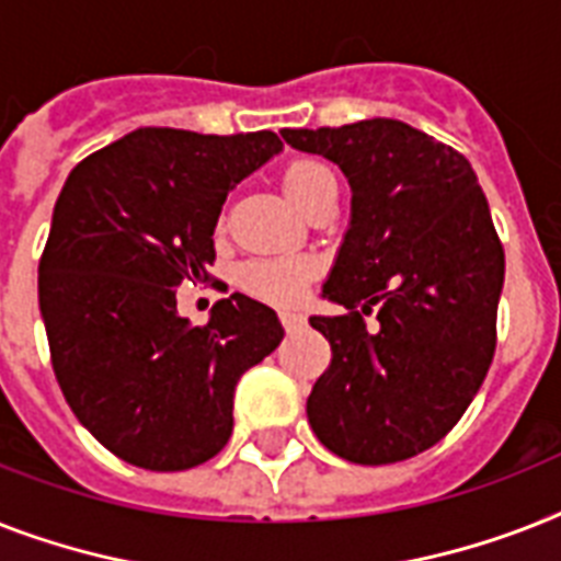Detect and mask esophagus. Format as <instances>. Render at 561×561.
<instances>
[{
  "mask_svg": "<svg viewBox=\"0 0 561 561\" xmlns=\"http://www.w3.org/2000/svg\"><path fill=\"white\" fill-rule=\"evenodd\" d=\"M279 320H282V325H285V331H302L305 328V317L296 311H282Z\"/></svg>",
  "mask_w": 561,
  "mask_h": 561,
  "instance_id": "1",
  "label": "esophagus"
}]
</instances>
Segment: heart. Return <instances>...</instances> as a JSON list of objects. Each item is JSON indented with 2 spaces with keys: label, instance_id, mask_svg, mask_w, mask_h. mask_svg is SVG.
Listing matches in <instances>:
<instances>
[{
  "label": "heart",
  "instance_id": "obj_1",
  "mask_svg": "<svg viewBox=\"0 0 561 561\" xmlns=\"http://www.w3.org/2000/svg\"><path fill=\"white\" fill-rule=\"evenodd\" d=\"M282 186L296 207L308 209L320 195L336 190V175L320 158H294L282 170ZM313 273H317V267L308 259H250L239 267V285L259 299L288 305L305 294Z\"/></svg>",
  "mask_w": 561,
  "mask_h": 561
}]
</instances>
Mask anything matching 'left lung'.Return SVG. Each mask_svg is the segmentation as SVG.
Masks as SVG:
<instances>
[{
    "label": "left lung",
    "mask_w": 561,
    "mask_h": 561,
    "mask_svg": "<svg viewBox=\"0 0 561 561\" xmlns=\"http://www.w3.org/2000/svg\"><path fill=\"white\" fill-rule=\"evenodd\" d=\"M282 138L340 163L354 190L322 288L345 313L311 317L331 345L311 430L345 461H407L461 421L493 363L504 248L486 198L461 152L391 117Z\"/></svg>",
    "instance_id": "left-lung-1"
}]
</instances>
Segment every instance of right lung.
<instances>
[{"label": "right lung", "mask_w": 561, "mask_h": 561, "mask_svg": "<svg viewBox=\"0 0 561 561\" xmlns=\"http://www.w3.org/2000/svg\"><path fill=\"white\" fill-rule=\"evenodd\" d=\"M282 149L279 135L129 131L68 175L39 256L51 366L77 421L126 463L198 467L233 432L239 377L282 343L244 294L204 325L178 317L181 282H209L227 193Z\"/></svg>", "instance_id": "add662e5"}]
</instances>
